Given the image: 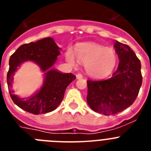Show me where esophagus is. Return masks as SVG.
Returning a JSON list of instances; mask_svg holds the SVG:
<instances>
[{
    "label": "esophagus",
    "mask_w": 151,
    "mask_h": 151,
    "mask_svg": "<svg viewBox=\"0 0 151 151\" xmlns=\"http://www.w3.org/2000/svg\"><path fill=\"white\" fill-rule=\"evenodd\" d=\"M83 78V76H82L81 73H78V74L76 75V78L77 79H81V78Z\"/></svg>",
    "instance_id": "34e87169"
}]
</instances>
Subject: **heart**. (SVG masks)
I'll use <instances>...</instances> for the list:
<instances>
[{
	"mask_svg": "<svg viewBox=\"0 0 151 151\" xmlns=\"http://www.w3.org/2000/svg\"><path fill=\"white\" fill-rule=\"evenodd\" d=\"M78 62L86 66L90 76L96 78H104L110 74L117 63V56L111 47H105L96 43L79 44L75 50ZM66 59L73 63L75 57L71 50L66 53Z\"/></svg>",
	"mask_w": 151,
	"mask_h": 151,
	"instance_id": "1",
	"label": "heart"
}]
</instances>
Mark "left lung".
<instances>
[{
  "label": "left lung",
  "instance_id": "8db88e82",
  "mask_svg": "<svg viewBox=\"0 0 151 151\" xmlns=\"http://www.w3.org/2000/svg\"><path fill=\"white\" fill-rule=\"evenodd\" d=\"M119 63L111 78L88 80L87 102L97 113L110 116L132 104L142 84L141 62L129 45L116 41Z\"/></svg>",
  "mask_w": 151,
  "mask_h": 151
}]
</instances>
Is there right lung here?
I'll use <instances>...</instances> for the list:
<instances>
[{
  "mask_svg": "<svg viewBox=\"0 0 151 151\" xmlns=\"http://www.w3.org/2000/svg\"><path fill=\"white\" fill-rule=\"evenodd\" d=\"M52 38H45L36 42L21 45L11 55L9 61L8 70V90L11 99L19 107L38 115L54 110L63 99L64 93L68 85L74 81L76 76L73 73H61L51 67L56 62L57 56L60 54ZM27 60L38 64L43 71H46L45 80L42 88L34 96L22 99L14 95L11 91L13 75L17 66Z\"/></svg>",
  "mask_w": 151,
  "mask_h": 151,
  "instance_id": "right-lung-1",
  "label": "right lung"
}]
</instances>
